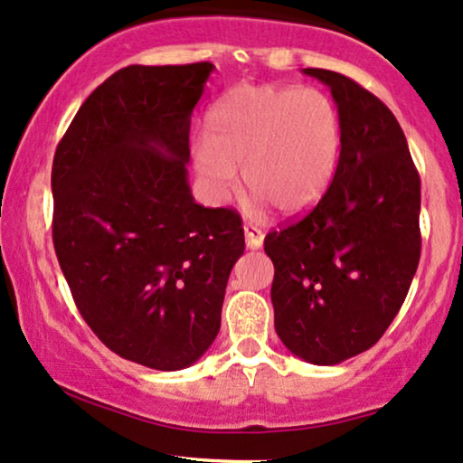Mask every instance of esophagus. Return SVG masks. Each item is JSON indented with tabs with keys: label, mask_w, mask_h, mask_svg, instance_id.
Segmentation results:
<instances>
[{
	"label": "esophagus",
	"mask_w": 463,
	"mask_h": 463,
	"mask_svg": "<svg viewBox=\"0 0 463 463\" xmlns=\"http://www.w3.org/2000/svg\"><path fill=\"white\" fill-rule=\"evenodd\" d=\"M244 241H247V249L250 250L260 249L261 244H264V232H261L260 227L247 222V225H244Z\"/></svg>",
	"instance_id": "esophagus-1"
}]
</instances>
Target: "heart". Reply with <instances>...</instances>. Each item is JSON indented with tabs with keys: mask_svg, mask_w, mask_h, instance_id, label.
Returning <instances> with one entry per match:
<instances>
[{
	"mask_svg": "<svg viewBox=\"0 0 463 463\" xmlns=\"http://www.w3.org/2000/svg\"><path fill=\"white\" fill-rule=\"evenodd\" d=\"M344 146L339 109L326 92L288 85H238L205 113L193 167L214 202L236 188V167L260 202L281 214L311 210L333 182Z\"/></svg>",
	"mask_w": 463,
	"mask_h": 463,
	"instance_id": "1",
	"label": "heart"
}]
</instances>
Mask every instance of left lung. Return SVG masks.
<instances>
[{
	"label": "left lung",
	"mask_w": 463,
	"mask_h": 463,
	"mask_svg": "<svg viewBox=\"0 0 463 463\" xmlns=\"http://www.w3.org/2000/svg\"><path fill=\"white\" fill-rule=\"evenodd\" d=\"M328 85L344 124L339 167L305 219L270 232V298L283 345L302 361L336 364L386 333L420 260V178L389 107L333 71H302Z\"/></svg>",
	"instance_id": "left-lung-1"
}]
</instances>
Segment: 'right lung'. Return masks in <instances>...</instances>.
<instances>
[{"label": "right lung", "instance_id": "1", "mask_svg": "<svg viewBox=\"0 0 463 463\" xmlns=\"http://www.w3.org/2000/svg\"><path fill=\"white\" fill-rule=\"evenodd\" d=\"M214 66H127L99 85L55 150L53 244L74 305L127 361L161 371L213 345L242 219L188 186L191 113Z\"/></svg>", "mask_w": 463, "mask_h": 463}]
</instances>
